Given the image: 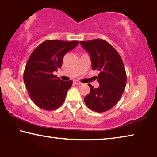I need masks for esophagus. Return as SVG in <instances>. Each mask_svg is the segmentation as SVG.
Instances as JSON below:
<instances>
[{
    "label": "esophagus",
    "mask_w": 157,
    "mask_h": 157,
    "mask_svg": "<svg viewBox=\"0 0 157 157\" xmlns=\"http://www.w3.org/2000/svg\"><path fill=\"white\" fill-rule=\"evenodd\" d=\"M73 83L75 84H81L82 82H80L79 81H78V80H73Z\"/></svg>",
    "instance_id": "1"
}]
</instances>
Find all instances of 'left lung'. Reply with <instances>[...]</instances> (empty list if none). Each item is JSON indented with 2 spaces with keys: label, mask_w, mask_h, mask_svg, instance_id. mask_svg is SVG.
<instances>
[{
  "label": "left lung",
  "mask_w": 157,
  "mask_h": 157,
  "mask_svg": "<svg viewBox=\"0 0 157 157\" xmlns=\"http://www.w3.org/2000/svg\"><path fill=\"white\" fill-rule=\"evenodd\" d=\"M91 56L93 70L99 71L96 79L100 84L84 98L87 107L95 112L109 110L120 100L125 89L127 75L122 58L116 50L103 39L80 41Z\"/></svg>",
  "instance_id": "obj_1"
}]
</instances>
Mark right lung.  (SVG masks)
<instances>
[{"mask_svg":"<svg viewBox=\"0 0 157 157\" xmlns=\"http://www.w3.org/2000/svg\"><path fill=\"white\" fill-rule=\"evenodd\" d=\"M78 44V41L46 40L32 52L23 73V80L30 98L37 107L52 111L64 102L73 82L61 80L53 72L62 67L64 55Z\"/></svg>","mask_w":157,"mask_h":157,"instance_id":"1","label":"right lung"}]
</instances>
